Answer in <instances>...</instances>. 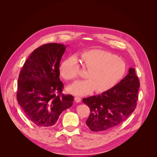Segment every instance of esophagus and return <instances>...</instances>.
Listing matches in <instances>:
<instances>
[{
  "mask_svg": "<svg viewBox=\"0 0 157 157\" xmlns=\"http://www.w3.org/2000/svg\"><path fill=\"white\" fill-rule=\"evenodd\" d=\"M81 98H79V97L76 96V97L75 98V101L76 103H79V102L81 101Z\"/></svg>",
  "mask_w": 157,
  "mask_h": 157,
  "instance_id": "obj_1",
  "label": "esophagus"
}]
</instances>
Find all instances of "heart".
Here are the masks:
<instances>
[{"label":"heart","mask_w":157,"mask_h":157,"mask_svg":"<svg viewBox=\"0 0 157 157\" xmlns=\"http://www.w3.org/2000/svg\"><path fill=\"white\" fill-rule=\"evenodd\" d=\"M81 63L88 70V79L77 81L67 88L75 95H87L94 90L103 93L111 89L123 78L126 65L119 57L101 49H92L81 54ZM61 76L66 80L76 79L79 73V64L75 57L65 59L60 66Z\"/></svg>","instance_id":"obj_1"}]
</instances>
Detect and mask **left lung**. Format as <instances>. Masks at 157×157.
<instances>
[{
	"instance_id": "1",
	"label": "left lung",
	"mask_w": 157,
	"mask_h": 157,
	"mask_svg": "<svg viewBox=\"0 0 157 157\" xmlns=\"http://www.w3.org/2000/svg\"><path fill=\"white\" fill-rule=\"evenodd\" d=\"M140 87L134 67L115 86L100 94L82 99L90 114L86 123L93 132H103L123 123L135 109Z\"/></svg>"
}]
</instances>
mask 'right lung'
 Wrapping results in <instances>:
<instances>
[{
    "label": "right lung",
    "instance_id": "right-lung-1",
    "mask_svg": "<svg viewBox=\"0 0 157 157\" xmlns=\"http://www.w3.org/2000/svg\"><path fill=\"white\" fill-rule=\"evenodd\" d=\"M67 46L49 43L39 47L20 72L17 101L27 119L37 126H53L61 113L73 105L72 95H61L63 83L59 67Z\"/></svg>",
    "mask_w": 157,
    "mask_h": 157
}]
</instances>
